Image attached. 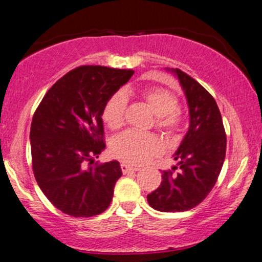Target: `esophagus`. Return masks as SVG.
<instances>
[{"label":"esophagus","mask_w":262,"mask_h":262,"mask_svg":"<svg viewBox=\"0 0 262 262\" xmlns=\"http://www.w3.org/2000/svg\"><path fill=\"white\" fill-rule=\"evenodd\" d=\"M120 168H122L123 174H128V173H132V171L139 170V168H136V166H130V165H128V164H125V163L120 164Z\"/></svg>","instance_id":"esophagus-1"}]
</instances>
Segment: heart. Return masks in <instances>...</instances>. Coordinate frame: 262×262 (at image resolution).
<instances>
[{
	"label": "heart",
	"instance_id": "b5f03b06",
	"mask_svg": "<svg viewBox=\"0 0 262 262\" xmlns=\"http://www.w3.org/2000/svg\"><path fill=\"white\" fill-rule=\"evenodd\" d=\"M143 98L155 114L154 125L166 137H175L182 132L184 117L179 111V100L168 89L160 87L148 88L143 92ZM126 94L118 91L105 102L102 111L103 122L112 130H118L124 124ZM159 138L150 133L128 130L112 140L111 151L117 159L130 165L145 163L162 151Z\"/></svg>",
	"mask_w": 262,
	"mask_h": 262
}]
</instances>
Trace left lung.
I'll use <instances>...</instances> for the list:
<instances>
[{"mask_svg": "<svg viewBox=\"0 0 262 262\" xmlns=\"http://www.w3.org/2000/svg\"><path fill=\"white\" fill-rule=\"evenodd\" d=\"M173 71L188 99L190 126L174 154L178 166L163 171L159 188L146 196L151 208L164 212L199 205L214 188L226 153L225 128L214 97L185 72Z\"/></svg>", "mask_w": 262, "mask_h": 262, "instance_id": "left-lung-1", "label": "left lung"}]
</instances>
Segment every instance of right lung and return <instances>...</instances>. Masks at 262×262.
Masks as SVG:
<instances>
[{
	"mask_svg": "<svg viewBox=\"0 0 262 262\" xmlns=\"http://www.w3.org/2000/svg\"><path fill=\"white\" fill-rule=\"evenodd\" d=\"M133 70L80 66L48 89L31 124L36 182L58 210L91 217L107 210L122 177L117 160L94 164L104 150L102 111Z\"/></svg>",
	"mask_w": 262,
	"mask_h": 262,
	"instance_id": "right-lung-1",
	"label": "right lung"
}]
</instances>
